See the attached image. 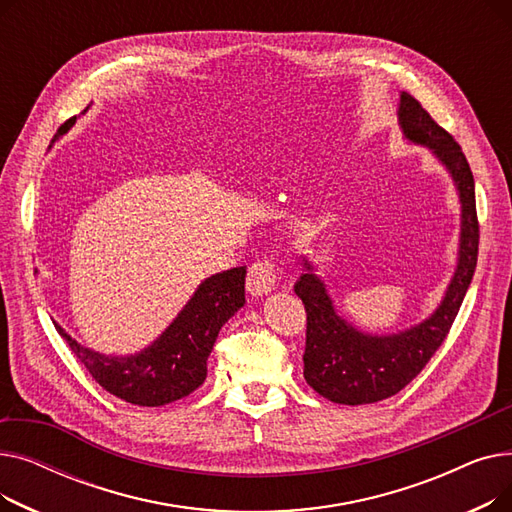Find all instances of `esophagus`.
Segmentation results:
<instances>
[{"mask_svg":"<svg viewBox=\"0 0 512 512\" xmlns=\"http://www.w3.org/2000/svg\"><path fill=\"white\" fill-rule=\"evenodd\" d=\"M276 284V263L272 259H257L247 272V290L253 297L267 294Z\"/></svg>","mask_w":512,"mask_h":512,"instance_id":"34e87169","label":"esophagus"}]
</instances>
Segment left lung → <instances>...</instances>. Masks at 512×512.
I'll list each match as a JSON object with an SVG mask.
<instances>
[{
  "label": "left lung",
  "mask_w": 512,
  "mask_h": 512,
  "mask_svg": "<svg viewBox=\"0 0 512 512\" xmlns=\"http://www.w3.org/2000/svg\"><path fill=\"white\" fill-rule=\"evenodd\" d=\"M398 122L409 141L434 151L456 184L461 199L459 263L446 297L432 317L405 332L371 336L336 313L324 282L313 274V265L303 259L307 274L294 284V292L307 311L303 375L317 394L338 405H371L398 394L417 378L448 336L477 265L475 182L461 145L409 93L400 95Z\"/></svg>",
  "instance_id": "obj_1"
}]
</instances>
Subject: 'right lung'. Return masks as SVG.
I'll use <instances>...</instances> for the list:
<instances>
[{"instance_id":"add662e5","label":"right lung","mask_w":512,"mask_h":512,"mask_svg":"<svg viewBox=\"0 0 512 512\" xmlns=\"http://www.w3.org/2000/svg\"><path fill=\"white\" fill-rule=\"evenodd\" d=\"M74 118L60 126L58 139ZM247 267H232L201 282L170 328L145 351L107 357L72 340L58 324L74 357L110 394L139 407H161L195 392L207 378V357L226 321L245 305Z\"/></svg>"}]
</instances>
